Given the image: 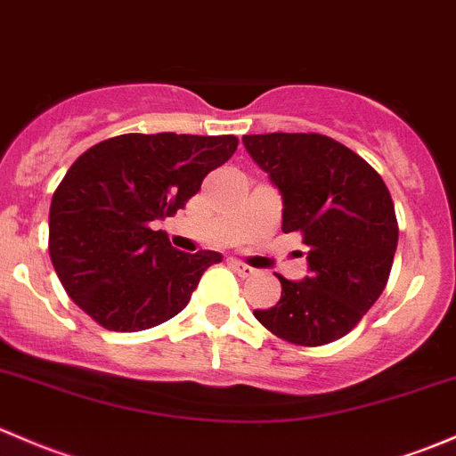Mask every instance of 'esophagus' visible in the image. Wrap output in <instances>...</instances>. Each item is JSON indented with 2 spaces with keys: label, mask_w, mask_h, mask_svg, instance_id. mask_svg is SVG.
Here are the masks:
<instances>
[{
  "label": "esophagus",
  "mask_w": 456,
  "mask_h": 456,
  "mask_svg": "<svg viewBox=\"0 0 456 456\" xmlns=\"http://www.w3.org/2000/svg\"><path fill=\"white\" fill-rule=\"evenodd\" d=\"M232 268H233V271H236L240 277H251V275H256V268L248 266V265H244V262L232 260Z\"/></svg>",
  "instance_id": "obj_1"
}]
</instances>
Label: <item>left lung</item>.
Listing matches in <instances>:
<instances>
[{"label": "left lung", "mask_w": 456, "mask_h": 456, "mask_svg": "<svg viewBox=\"0 0 456 456\" xmlns=\"http://www.w3.org/2000/svg\"><path fill=\"white\" fill-rule=\"evenodd\" d=\"M284 200L281 232L308 247L304 281L280 277L281 299L256 319L292 345L319 347L352 332L389 281L397 218L389 190L371 166L319 133L244 135Z\"/></svg>", "instance_id": "obj_1"}]
</instances>
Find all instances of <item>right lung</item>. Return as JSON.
<instances>
[{"label":"right lung","mask_w":456,"mask_h":456,"mask_svg":"<svg viewBox=\"0 0 456 456\" xmlns=\"http://www.w3.org/2000/svg\"><path fill=\"white\" fill-rule=\"evenodd\" d=\"M236 148V135L126 133L85 151L50 205L47 247L71 301L111 332L179 314L223 256L176 251L152 223L183 209Z\"/></svg>","instance_id":"right-lung-1"}]
</instances>
